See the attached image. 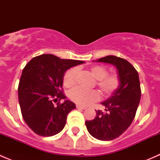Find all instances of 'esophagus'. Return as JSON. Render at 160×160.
Instances as JSON below:
<instances>
[{
    "mask_svg": "<svg viewBox=\"0 0 160 160\" xmlns=\"http://www.w3.org/2000/svg\"><path fill=\"white\" fill-rule=\"evenodd\" d=\"M77 109H83V110H85V109H86L87 108L83 107V106H80V105H77Z\"/></svg>",
    "mask_w": 160,
    "mask_h": 160,
    "instance_id": "esophagus-1",
    "label": "esophagus"
}]
</instances>
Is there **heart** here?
<instances>
[{
  "label": "heart",
  "mask_w": 160,
  "mask_h": 160,
  "mask_svg": "<svg viewBox=\"0 0 160 160\" xmlns=\"http://www.w3.org/2000/svg\"><path fill=\"white\" fill-rule=\"evenodd\" d=\"M92 76L96 79V85L104 97H110L119 89L121 85L120 77L117 73L108 74L106 67L101 65L93 66L90 68ZM77 69L71 68L63 76V85L67 88L75 86ZM69 98L72 101L80 105H89L98 101L100 94L97 90H83L74 88L69 93Z\"/></svg>",
  "instance_id": "obj_1"
}]
</instances>
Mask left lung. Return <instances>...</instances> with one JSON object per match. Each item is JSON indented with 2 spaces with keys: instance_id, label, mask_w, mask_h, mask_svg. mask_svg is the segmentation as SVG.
<instances>
[{
  "instance_id": "left-lung-1",
  "label": "left lung",
  "mask_w": 160,
  "mask_h": 160,
  "mask_svg": "<svg viewBox=\"0 0 160 160\" xmlns=\"http://www.w3.org/2000/svg\"><path fill=\"white\" fill-rule=\"evenodd\" d=\"M97 62L114 65L120 77L119 89L107 101L101 103L105 111H96V117L86 121L89 133L97 139L110 141L127 130L135 118L141 98L138 73L129 62L114 56H107Z\"/></svg>"
}]
</instances>
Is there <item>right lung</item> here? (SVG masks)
I'll use <instances>...</instances> for the list:
<instances>
[{
    "mask_svg": "<svg viewBox=\"0 0 160 160\" xmlns=\"http://www.w3.org/2000/svg\"><path fill=\"white\" fill-rule=\"evenodd\" d=\"M83 62L43 54L31 59L23 69L18 88L19 104L25 123L37 135L52 136L63 129L67 114L76 108L69 100L59 103L67 98L62 88L64 73Z\"/></svg>",
    "mask_w": 160,
    "mask_h": 160,
    "instance_id": "1",
    "label": "right lung"
}]
</instances>
